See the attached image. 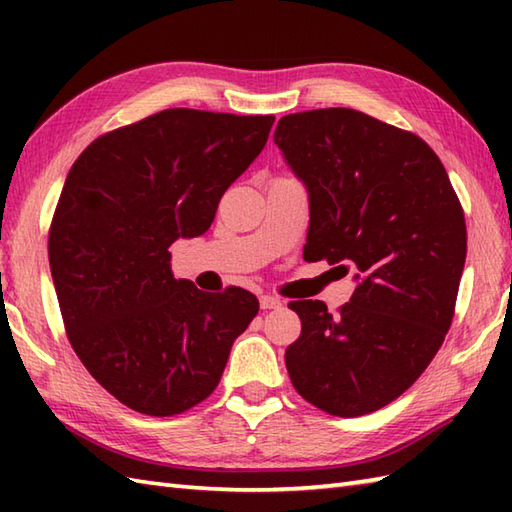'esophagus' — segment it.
<instances>
[{
	"instance_id": "34e87169",
	"label": "esophagus",
	"mask_w": 512,
	"mask_h": 512,
	"mask_svg": "<svg viewBox=\"0 0 512 512\" xmlns=\"http://www.w3.org/2000/svg\"><path fill=\"white\" fill-rule=\"evenodd\" d=\"M259 306H262V310H275V308H281V299L273 295H262L259 297Z\"/></svg>"
}]
</instances>
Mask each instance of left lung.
Masks as SVG:
<instances>
[{"label":"left lung","instance_id":"obj_1","mask_svg":"<svg viewBox=\"0 0 512 512\" xmlns=\"http://www.w3.org/2000/svg\"><path fill=\"white\" fill-rule=\"evenodd\" d=\"M275 145L310 202L306 262L352 270L339 314L290 301L301 336L292 385L330 416L356 418L416 383L451 328L466 224L447 169L422 138L347 107L288 114Z\"/></svg>","mask_w":512,"mask_h":512}]
</instances>
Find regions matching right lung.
Masks as SVG:
<instances>
[{"label":"right lung","mask_w":512,"mask_h":512,"mask_svg":"<svg viewBox=\"0 0 512 512\" xmlns=\"http://www.w3.org/2000/svg\"><path fill=\"white\" fill-rule=\"evenodd\" d=\"M275 116L165 110L96 138L65 178L48 237L54 290L85 369L129 409L176 416L213 394L259 312L171 273L169 246L209 231Z\"/></svg>","instance_id":"add662e5"}]
</instances>
